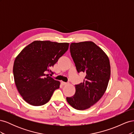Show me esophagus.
<instances>
[{"mask_svg": "<svg viewBox=\"0 0 134 134\" xmlns=\"http://www.w3.org/2000/svg\"><path fill=\"white\" fill-rule=\"evenodd\" d=\"M61 84H62L63 86H65V85H66L68 83H65V82H61Z\"/></svg>", "mask_w": 134, "mask_h": 134, "instance_id": "34e87169", "label": "esophagus"}]
</instances>
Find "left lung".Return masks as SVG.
I'll return each instance as SVG.
<instances>
[{
	"mask_svg": "<svg viewBox=\"0 0 134 134\" xmlns=\"http://www.w3.org/2000/svg\"><path fill=\"white\" fill-rule=\"evenodd\" d=\"M70 51L77 71L86 76L83 83L75 85V94L66 100L75 109L84 110L98 102L106 92L111 75L109 60L92 41L71 43Z\"/></svg>",
	"mask_w": 134,
	"mask_h": 134,
	"instance_id": "obj_1",
	"label": "left lung"
}]
</instances>
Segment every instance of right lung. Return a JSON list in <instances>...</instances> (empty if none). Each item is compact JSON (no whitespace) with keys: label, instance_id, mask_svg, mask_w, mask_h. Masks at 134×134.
Masks as SVG:
<instances>
[{"label":"right lung","instance_id":"1","mask_svg":"<svg viewBox=\"0 0 134 134\" xmlns=\"http://www.w3.org/2000/svg\"><path fill=\"white\" fill-rule=\"evenodd\" d=\"M69 43L35 41L25 47L16 57L13 65L15 86L26 102L42 106L50 100L60 82L48 76L51 68L65 53Z\"/></svg>","mask_w":134,"mask_h":134}]
</instances>
